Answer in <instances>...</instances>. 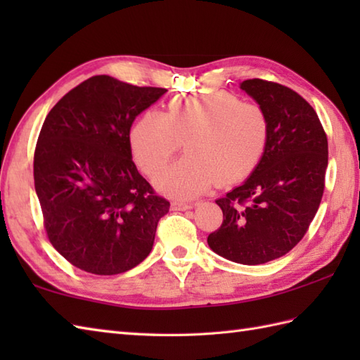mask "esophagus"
Wrapping results in <instances>:
<instances>
[{"instance_id":"esophagus-1","label":"esophagus","mask_w":360,"mask_h":360,"mask_svg":"<svg viewBox=\"0 0 360 360\" xmlns=\"http://www.w3.org/2000/svg\"><path fill=\"white\" fill-rule=\"evenodd\" d=\"M193 204L192 202H186V201H181V200H174L172 202V209L173 210H188L192 209Z\"/></svg>"}]
</instances>
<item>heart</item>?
Wrapping results in <instances>:
<instances>
[{"label":"heart","instance_id":"1","mask_svg":"<svg viewBox=\"0 0 360 360\" xmlns=\"http://www.w3.org/2000/svg\"><path fill=\"white\" fill-rule=\"evenodd\" d=\"M271 136L264 108L229 91L179 94L167 112L145 111L129 131L134 162L156 176L184 143L186 155L159 174L165 193L192 198L215 182L233 186L248 179L263 160Z\"/></svg>","mask_w":360,"mask_h":360}]
</instances>
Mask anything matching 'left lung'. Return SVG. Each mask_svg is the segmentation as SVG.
Here are the masks:
<instances>
[{"mask_svg":"<svg viewBox=\"0 0 360 360\" xmlns=\"http://www.w3.org/2000/svg\"><path fill=\"white\" fill-rule=\"evenodd\" d=\"M240 88L269 116V143L257 170L217 200L224 219L207 243L215 254L254 266L286 255L307 233L323 196L328 139L295 91L262 79Z\"/></svg>","mask_w":360,"mask_h":360,"instance_id":"1","label":"left lung"}]
</instances>
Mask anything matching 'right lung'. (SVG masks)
I'll list each match as a JSON object with an SVG mask.
<instances>
[{
    "label": "right lung",
    "mask_w": 360,
    "mask_h": 360,
    "mask_svg": "<svg viewBox=\"0 0 360 360\" xmlns=\"http://www.w3.org/2000/svg\"><path fill=\"white\" fill-rule=\"evenodd\" d=\"M165 93L94 75L44 119L34 155L35 192L51 244L82 271L127 272L153 249L170 202L137 172L129 129Z\"/></svg>",
    "instance_id": "1"
}]
</instances>
